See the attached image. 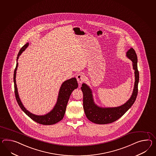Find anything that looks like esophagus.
<instances>
[{
	"label": "esophagus",
	"instance_id": "34e87169",
	"mask_svg": "<svg viewBox=\"0 0 156 156\" xmlns=\"http://www.w3.org/2000/svg\"><path fill=\"white\" fill-rule=\"evenodd\" d=\"M76 80L79 83H81L86 80V76L82 74H78L76 76Z\"/></svg>",
	"mask_w": 156,
	"mask_h": 156
}]
</instances>
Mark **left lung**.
Instances as JSON below:
<instances>
[{
  "mask_svg": "<svg viewBox=\"0 0 156 156\" xmlns=\"http://www.w3.org/2000/svg\"><path fill=\"white\" fill-rule=\"evenodd\" d=\"M126 56L133 62L135 70V84L133 92L129 100L121 106L114 108H101L95 104L93 99L91 90L86 84L83 83L81 90L83 92V109L85 114L90 121L96 124H108L117 121L121 118L133 105L136 99L138 92L139 73L137 69V57L133 48L126 53Z\"/></svg>",
  "mask_w": 156,
  "mask_h": 156,
  "instance_id": "left-lung-1",
  "label": "left lung"
}]
</instances>
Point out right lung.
<instances>
[{
	"label": "right lung",
	"mask_w": 156,
	"mask_h": 156,
	"mask_svg": "<svg viewBox=\"0 0 156 156\" xmlns=\"http://www.w3.org/2000/svg\"><path fill=\"white\" fill-rule=\"evenodd\" d=\"M29 46V43H27L20 50L19 53L17 57V64L16 66L14 74H13V81H14V87H15V94L16 99L17 102L18 103L21 109L23 112L28 115L31 119L33 121L37 122L39 124L44 125H51L60 121L64 116L66 108L67 106V104L68 102L70 96L71 95L73 91L78 87V84L77 83L76 78H72L71 79L65 80L63 83L62 84L61 87L59 91V94L57 98V103L55 106H54L53 109L51 110L48 113L44 115H37L32 114L30 112L27 110V109L23 106V103H21L19 96L18 94L17 88L16 83V70L18 66L17 60L19 59L20 55L22 53L23 51L27 48Z\"/></svg>",
	"instance_id": "1"
}]
</instances>
